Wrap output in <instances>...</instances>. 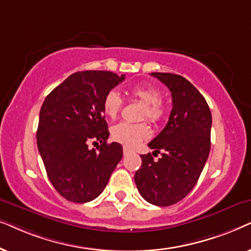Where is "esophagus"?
Returning a JSON list of instances; mask_svg holds the SVG:
<instances>
[{
  "instance_id": "34e87169",
  "label": "esophagus",
  "mask_w": 251,
  "mask_h": 251,
  "mask_svg": "<svg viewBox=\"0 0 251 251\" xmlns=\"http://www.w3.org/2000/svg\"><path fill=\"white\" fill-rule=\"evenodd\" d=\"M123 152H124V155H127V153H129V152H131V150H129L128 148H126V147H124V148H123Z\"/></svg>"
}]
</instances>
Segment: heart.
<instances>
[{
  "instance_id": "obj_1",
  "label": "heart",
  "mask_w": 251,
  "mask_h": 251,
  "mask_svg": "<svg viewBox=\"0 0 251 251\" xmlns=\"http://www.w3.org/2000/svg\"><path fill=\"white\" fill-rule=\"evenodd\" d=\"M133 98L143 103L141 118H148L150 122L156 123L163 119L166 113V106L160 101L162 94L156 87L150 85H135L129 89ZM123 108V99L117 91L106 93L103 100V110L110 118L115 119ZM150 129L145 123L132 124L122 122L111 127V138L125 147L133 148L138 146L142 140L149 138Z\"/></svg>"
}]
</instances>
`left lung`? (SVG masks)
I'll use <instances>...</instances> for the list:
<instances>
[{"label":"left lung","instance_id":"8db88e82","mask_svg":"<svg viewBox=\"0 0 251 251\" xmlns=\"http://www.w3.org/2000/svg\"><path fill=\"white\" fill-rule=\"evenodd\" d=\"M171 92L173 108L163 131L148 143L162 157L141 155L134 180L147 202L169 206L181 201L196 185L210 152L212 117L208 103L188 80L173 73L152 72Z\"/></svg>","mask_w":251,"mask_h":251}]
</instances>
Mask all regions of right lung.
<instances>
[{
	"label": "right lung",
	"mask_w": 251,
	"mask_h": 251,
	"mask_svg": "<svg viewBox=\"0 0 251 251\" xmlns=\"http://www.w3.org/2000/svg\"><path fill=\"white\" fill-rule=\"evenodd\" d=\"M125 75L75 72L47 96L36 132L39 152L50 182L68 201L98 198L123 157V147L108 143L103 100ZM100 144L96 150L88 145Z\"/></svg>",
	"instance_id": "obj_1"
}]
</instances>
